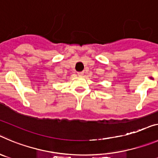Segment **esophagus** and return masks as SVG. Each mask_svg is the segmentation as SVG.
<instances>
[{
	"label": "esophagus",
	"mask_w": 158,
	"mask_h": 158,
	"mask_svg": "<svg viewBox=\"0 0 158 158\" xmlns=\"http://www.w3.org/2000/svg\"><path fill=\"white\" fill-rule=\"evenodd\" d=\"M77 74H78V76H82V75L84 74V72H79Z\"/></svg>",
	"instance_id": "obj_1"
}]
</instances>
